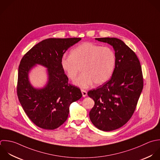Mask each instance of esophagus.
I'll return each mask as SVG.
<instances>
[{"label": "esophagus", "instance_id": "1", "mask_svg": "<svg viewBox=\"0 0 160 160\" xmlns=\"http://www.w3.org/2000/svg\"><path fill=\"white\" fill-rule=\"evenodd\" d=\"M81 91H82V96H83V97H85L87 95V91L85 90H82Z\"/></svg>", "mask_w": 160, "mask_h": 160}]
</instances>
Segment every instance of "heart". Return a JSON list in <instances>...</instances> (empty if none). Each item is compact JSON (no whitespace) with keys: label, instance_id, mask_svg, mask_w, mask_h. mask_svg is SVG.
<instances>
[{"label":"heart","instance_id":"heart-1","mask_svg":"<svg viewBox=\"0 0 160 160\" xmlns=\"http://www.w3.org/2000/svg\"><path fill=\"white\" fill-rule=\"evenodd\" d=\"M116 63L114 51L108 47L91 43H82L70 52V56H64L61 66L71 80L76 79L81 71L83 73L75 82L81 88H87L95 83L100 85L112 77Z\"/></svg>","mask_w":160,"mask_h":160}]
</instances>
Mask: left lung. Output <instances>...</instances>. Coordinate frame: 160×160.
Instances as JSON below:
<instances>
[{
  "label": "left lung",
  "mask_w": 160,
  "mask_h": 160,
  "mask_svg": "<svg viewBox=\"0 0 160 160\" xmlns=\"http://www.w3.org/2000/svg\"><path fill=\"white\" fill-rule=\"evenodd\" d=\"M95 39L113 47L116 63L111 78L87 93L95 102L89 116L95 127L110 132L122 127L132 117L143 88V74L137 55L122 40Z\"/></svg>",
  "instance_id": "obj_1"
}]
</instances>
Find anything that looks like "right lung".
<instances>
[{
    "label": "right lung",
    "instance_id": "1",
    "mask_svg": "<svg viewBox=\"0 0 160 160\" xmlns=\"http://www.w3.org/2000/svg\"><path fill=\"white\" fill-rule=\"evenodd\" d=\"M81 38H55L42 40L22 57L18 70L17 92L18 100L30 120L37 127L54 130L67 119L69 107L82 94L79 88L68 83L61 66L67 50ZM37 64L48 68V82L42 89H35L29 83L28 73Z\"/></svg>",
    "mask_w": 160,
    "mask_h": 160
}]
</instances>
